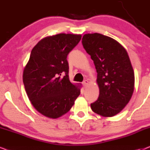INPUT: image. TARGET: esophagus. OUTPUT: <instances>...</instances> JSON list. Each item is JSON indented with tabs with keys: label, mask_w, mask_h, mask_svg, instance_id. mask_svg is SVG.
I'll list each match as a JSON object with an SVG mask.
<instances>
[{
	"label": "esophagus",
	"mask_w": 150,
	"mask_h": 150,
	"mask_svg": "<svg viewBox=\"0 0 150 150\" xmlns=\"http://www.w3.org/2000/svg\"><path fill=\"white\" fill-rule=\"evenodd\" d=\"M88 84H89V81H88V80H85V81H84L83 82V85H84V87H86Z\"/></svg>",
	"instance_id": "esophagus-1"
}]
</instances>
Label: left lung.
<instances>
[{
  "label": "left lung",
  "mask_w": 150,
  "mask_h": 150,
  "mask_svg": "<svg viewBox=\"0 0 150 150\" xmlns=\"http://www.w3.org/2000/svg\"><path fill=\"white\" fill-rule=\"evenodd\" d=\"M82 44L93 61L100 94L91 104L96 113L112 117L130 101L134 87V74L128 52L116 40L100 33L84 35Z\"/></svg>",
  "instance_id": "left-lung-1"
}]
</instances>
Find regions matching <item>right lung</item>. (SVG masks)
Wrapping results in <instances>:
<instances>
[{
    "instance_id": "add662e5",
    "label": "right lung",
    "mask_w": 150,
    "mask_h": 150,
    "mask_svg": "<svg viewBox=\"0 0 150 150\" xmlns=\"http://www.w3.org/2000/svg\"><path fill=\"white\" fill-rule=\"evenodd\" d=\"M81 40V35L60 33L42 39L31 50L23 71V83L33 106L44 116H62L81 93V85L69 81L67 60Z\"/></svg>"
}]
</instances>
